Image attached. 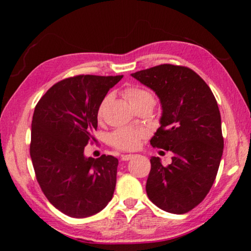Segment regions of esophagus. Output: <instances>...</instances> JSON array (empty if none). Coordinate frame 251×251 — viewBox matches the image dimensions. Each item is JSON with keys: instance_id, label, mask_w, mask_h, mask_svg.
Returning a JSON list of instances; mask_svg holds the SVG:
<instances>
[{"instance_id": "obj_1", "label": "esophagus", "mask_w": 251, "mask_h": 251, "mask_svg": "<svg viewBox=\"0 0 251 251\" xmlns=\"http://www.w3.org/2000/svg\"><path fill=\"white\" fill-rule=\"evenodd\" d=\"M134 157V155H123L122 156V160H124V161H126V160H129V159H131Z\"/></svg>"}]
</instances>
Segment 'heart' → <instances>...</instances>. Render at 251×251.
Listing matches in <instances>:
<instances>
[{
	"label": "heart",
	"mask_w": 251,
	"mask_h": 251,
	"mask_svg": "<svg viewBox=\"0 0 251 251\" xmlns=\"http://www.w3.org/2000/svg\"><path fill=\"white\" fill-rule=\"evenodd\" d=\"M123 95L125 99L129 101V104L134 108L138 107L142 105H151L152 106L155 103L154 94L147 88L141 86H136V85H130L126 86L123 90ZM106 103V99L101 101V104L99 107L97 115L100 117L103 115L104 106ZM146 136V131L139 128H118L114 130L109 136V143L113 147L120 151H134L139 146L142 139Z\"/></svg>",
	"instance_id": "b5f03b06"
}]
</instances>
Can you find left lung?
<instances>
[{"label": "left lung", "mask_w": 251, "mask_h": 251, "mask_svg": "<svg viewBox=\"0 0 251 251\" xmlns=\"http://www.w3.org/2000/svg\"><path fill=\"white\" fill-rule=\"evenodd\" d=\"M131 76L156 93L163 108L151 145L174 152L168 166L151 158L147 196L160 209L186 214L203 201L217 176L224 151L217 100L186 66L161 64Z\"/></svg>", "instance_id": "obj_1"}]
</instances>
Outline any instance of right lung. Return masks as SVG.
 <instances>
[{"mask_svg":"<svg viewBox=\"0 0 251 251\" xmlns=\"http://www.w3.org/2000/svg\"><path fill=\"white\" fill-rule=\"evenodd\" d=\"M117 76L77 75L54 84L36 104L29 154L42 192L70 217H90L113 198L118 159L84 156L95 142L97 112Z\"/></svg>","mask_w":251,"mask_h":251,"instance_id":"right-lung-1","label":"right lung"}]
</instances>
